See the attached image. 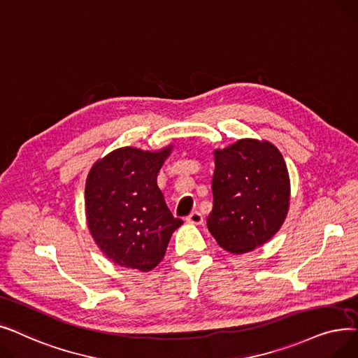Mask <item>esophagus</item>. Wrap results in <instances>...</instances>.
Here are the masks:
<instances>
[{
  "label": "esophagus",
  "mask_w": 358,
  "mask_h": 358,
  "mask_svg": "<svg viewBox=\"0 0 358 358\" xmlns=\"http://www.w3.org/2000/svg\"><path fill=\"white\" fill-rule=\"evenodd\" d=\"M186 221L191 224H202L203 223V217L199 211H194L191 213L188 217H186Z\"/></svg>",
  "instance_id": "esophagus-1"
}]
</instances>
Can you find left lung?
I'll return each mask as SVG.
<instances>
[{
    "mask_svg": "<svg viewBox=\"0 0 358 358\" xmlns=\"http://www.w3.org/2000/svg\"><path fill=\"white\" fill-rule=\"evenodd\" d=\"M213 211L207 226L217 243L245 253L266 243L290 207V178L278 148L243 138L214 151Z\"/></svg>",
    "mask_w": 358,
    "mask_h": 358,
    "instance_id": "obj_1",
    "label": "left lung"
}]
</instances>
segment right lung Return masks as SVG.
Wrapping results in <instances>:
<instances>
[{"instance_id":"add662e5","label":"right lung","mask_w":358,"mask_h":358,"mask_svg":"<svg viewBox=\"0 0 358 358\" xmlns=\"http://www.w3.org/2000/svg\"><path fill=\"white\" fill-rule=\"evenodd\" d=\"M173 145L159 151L113 150L90 169L86 217L96 245L119 266L156 268L170 237L183 224L166 206L157 173Z\"/></svg>"}]
</instances>
